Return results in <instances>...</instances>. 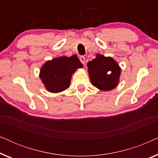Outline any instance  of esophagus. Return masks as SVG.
<instances>
[{
    "label": "esophagus",
    "mask_w": 158,
    "mask_h": 158,
    "mask_svg": "<svg viewBox=\"0 0 158 158\" xmlns=\"http://www.w3.org/2000/svg\"><path fill=\"white\" fill-rule=\"evenodd\" d=\"M80 60H81V62L83 63V64H85V57H84V56H81V57H80Z\"/></svg>",
    "instance_id": "1"
}]
</instances>
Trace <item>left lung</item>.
I'll use <instances>...</instances> for the list:
<instances>
[{
  "label": "left lung",
  "instance_id": "1",
  "mask_svg": "<svg viewBox=\"0 0 158 158\" xmlns=\"http://www.w3.org/2000/svg\"><path fill=\"white\" fill-rule=\"evenodd\" d=\"M88 73L93 85L102 90L114 89L118 83L121 69L115 60L97 55L88 62Z\"/></svg>",
  "mask_w": 158,
  "mask_h": 158
}]
</instances>
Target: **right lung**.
Masks as SVG:
<instances>
[{
  "mask_svg": "<svg viewBox=\"0 0 158 158\" xmlns=\"http://www.w3.org/2000/svg\"><path fill=\"white\" fill-rule=\"evenodd\" d=\"M82 67L83 64L76 55L55 58L42 66L40 77L49 92H61L69 88L71 75Z\"/></svg>",
  "mask_w": 158,
  "mask_h": 158,
  "instance_id": "obj_1",
  "label": "right lung"
}]
</instances>
